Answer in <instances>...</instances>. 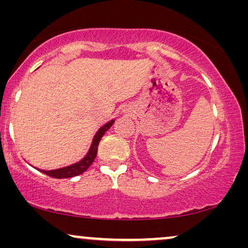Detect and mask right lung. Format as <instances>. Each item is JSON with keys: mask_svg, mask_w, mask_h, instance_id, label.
<instances>
[{"mask_svg": "<svg viewBox=\"0 0 248 248\" xmlns=\"http://www.w3.org/2000/svg\"><path fill=\"white\" fill-rule=\"evenodd\" d=\"M113 123H114V121H110V122H108L107 124H105L103 127L99 128V131L97 132L96 135H94V138L93 140V144H91L89 152H88L87 155L82 159V160H80L79 162H77V164L67 166V167H64V168L54 169V170H40V171L44 172V174L50 176V177H53V178H69V177H74V176L82 174V172L86 171L87 169L90 167V165L93 162L94 158H96V155H97L98 144H99L100 139L103 138L105 132H106L108 128L113 125Z\"/></svg>", "mask_w": 248, "mask_h": 248, "instance_id": "1", "label": "right lung"}]
</instances>
